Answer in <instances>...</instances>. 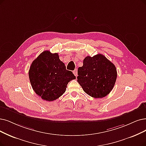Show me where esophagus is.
<instances>
[{
  "label": "esophagus",
  "mask_w": 146,
  "mask_h": 146,
  "mask_svg": "<svg viewBox=\"0 0 146 146\" xmlns=\"http://www.w3.org/2000/svg\"><path fill=\"white\" fill-rule=\"evenodd\" d=\"M73 73L75 75V77H77V75H78V74H77V69H75L74 71H73Z\"/></svg>",
  "instance_id": "34e87169"
}]
</instances>
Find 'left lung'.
I'll use <instances>...</instances> for the list:
<instances>
[{
    "instance_id": "1",
    "label": "left lung",
    "mask_w": 146,
    "mask_h": 146,
    "mask_svg": "<svg viewBox=\"0 0 146 146\" xmlns=\"http://www.w3.org/2000/svg\"><path fill=\"white\" fill-rule=\"evenodd\" d=\"M77 81L83 90L95 98H102L112 90L117 78L114 64L101 54L87 56L78 69Z\"/></svg>"
}]
</instances>
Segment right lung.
Wrapping results in <instances>:
<instances>
[{"instance_id":"obj_1","label":"right lung","mask_w":146,"mask_h":146,"mask_svg":"<svg viewBox=\"0 0 146 146\" xmlns=\"http://www.w3.org/2000/svg\"><path fill=\"white\" fill-rule=\"evenodd\" d=\"M29 77L33 90L44 100L53 101L65 92L70 81L76 78L68 71L57 53L44 51L31 64Z\"/></svg>"}]
</instances>
